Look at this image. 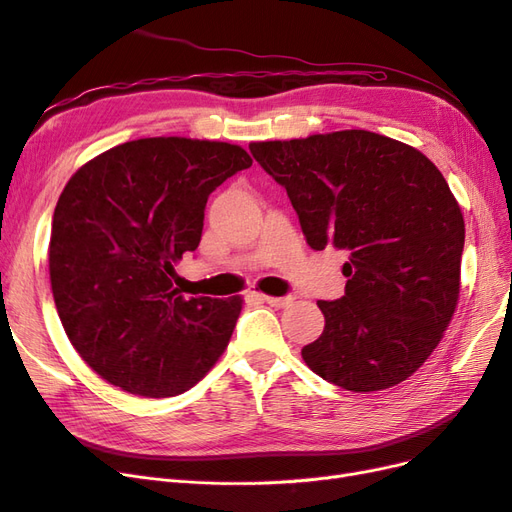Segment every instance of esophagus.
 <instances>
[{"label":"esophagus","instance_id":"obj_1","mask_svg":"<svg viewBox=\"0 0 512 512\" xmlns=\"http://www.w3.org/2000/svg\"><path fill=\"white\" fill-rule=\"evenodd\" d=\"M260 301L269 303L271 307H288L292 303V297H267V294H260Z\"/></svg>","mask_w":512,"mask_h":512}]
</instances>
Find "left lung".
<instances>
[{"mask_svg":"<svg viewBox=\"0 0 512 512\" xmlns=\"http://www.w3.org/2000/svg\"><path fill=\"white\" fill-rule=\"evenodd\" d=\"M286 188L312 250H344L346 294L318 301L307 367L354 393L391 389L436 350L459 301L466 226L421 151L367 130L252 143Z\"/></svg>","mask_w":512,"mask_h":512,"instance_id":"1","label":"left lung"}]
</instances>
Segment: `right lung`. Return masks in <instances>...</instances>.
Returning a JSON list of instances; mask_svg holds the SVG:
<instances>
[{
	"label": "right lung",
	"mask_w": 512,
	"mask_h": 512,
	"mask_svg": "<svg viewBox=\"0 0 512 512\" xmlns=\"http://www.w3.org/2000/svg\"><path fill=\"white\" fill-rule=\"evenodd\" d=\"M250 166L239 145L156 136L100 153L66 183L51 288L68 339L100 378L175 397L220 359L243 301L185 299L175 265L200 243L209 194Z\"/></svg>",
	"instance_id": "obj_1"
}]
</instances>
